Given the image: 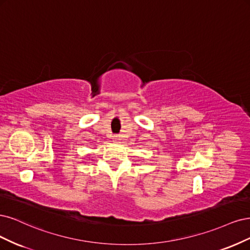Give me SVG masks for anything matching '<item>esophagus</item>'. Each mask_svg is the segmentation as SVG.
Returning a JSON list of instances; mask_svg holds the SVG:
<instances>
[{"mask_svg": "<svg viewBox=\"0 0 250 250\" xmlns=\"http://www.w3.org/2000/svg\"><path fill=\"white\" fill-rule=\"evenodd\" d=\"M120 139H119V137L118 136H113V141L114 142H118Z\"/></svg>", "mask_w": 250, "mask_h": 250, "instance_id": "esophagus-1", "label": "esophagus"}]
</instances>
